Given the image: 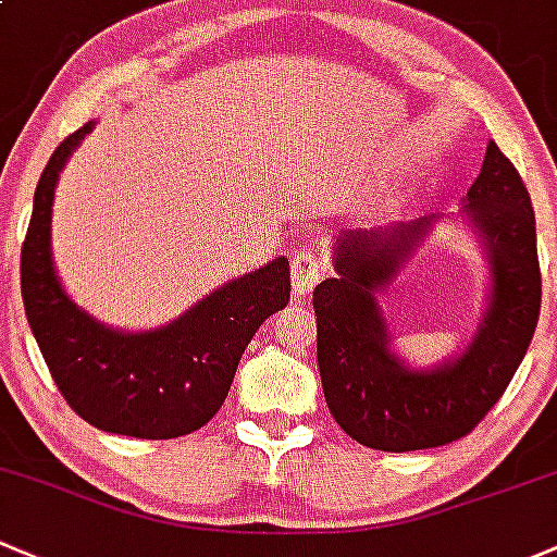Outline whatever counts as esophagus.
I'll return each instance as SVG.
<instances>
[{"mask_svg": "<svg viewBox=\"0 0 557 557\" xmlns=\"http://www.w3.org/2000/svg\"><path fill=\"white\" fill-rule=\"evenodd\" d=\"M321 278H324V265L311 249H300L292 257V289H295V295L306 297Z\"/></svg>", "mask_w": 557, "mask_h": 557, "instance_id": "34e87169", "label": "esophagus"}]
</instances>
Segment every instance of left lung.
<instances>
[{"instance_id":"left-lung-1","label":"left lung","mask_w":557,"mask_h":557,"mask_svg":"<svg viewBox=\"0 0 557 557\" xmlns=\"http://www.w3.org/2000/svg\"><path fill=\"white\" fill-rule=\"evenodd\" d=\"M488 268V306L472 341L432 367H410L377 295L440 216L377 231H343L332 244L335 278L313 289L319 372L337 426L375 450L437 448L472 432L523 362L542 308L536 220L529 190L496 141L461 200Z\"/></svg>"}]
</instances>
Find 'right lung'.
Masks as SVG:
<instances>
[{"mask_svg":"<svg viewBox=\"0 0 557 557\" xmlns=\"http://www.w3.org/2000/svg\"><path fill=\"white\" fill-rule=\"evenodd\" d=\"M94 128L88 120L61 141L39 176L21 249L23 308L55 386L83 421L125 437H182L216 416L240 354L289 302V260L276 257L231 278L152 330H117L90 317L61 284L50 222L59 174Z\"/></svg>","mask_w":557,"mask_h":557,"instance_id":"obj_1","label":"right lung"}]
</instances>
